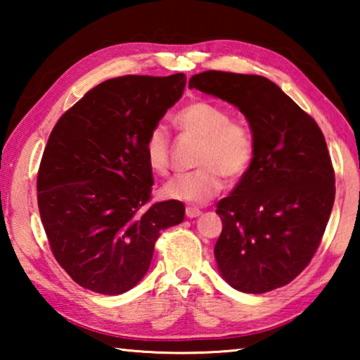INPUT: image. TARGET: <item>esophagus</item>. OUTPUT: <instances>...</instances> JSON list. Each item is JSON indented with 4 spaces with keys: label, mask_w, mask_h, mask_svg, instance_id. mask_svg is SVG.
<instances>
[{
    "label": "esophagus",
    "mask_w": 360,
    "mask_h": 360,
    "mask_svg": "<svg viewBox=\"0 0 360 360\" xmlns=\"http://www.w3.org/2000/svg\"><path fill=\"white\" fill-rule=\"evenodd\" d=\"M200 214H202V211H200L198 208H193V206H187V208H186V216H187L188 219L198 217Z\"/></svg>",
    "instance_id": "esophagus-1"
}]
</instances>
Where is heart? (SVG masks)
<instances>
[{"instance_id":"1","label":"heart","mask_w":360,"mask_h":360,"mask_svg":"<svg viewBox=\"0 0 360 360\" xmlns=\"http://www.w3.org/2000/svg\"><path fill=\"white\" fill-rule=\"evenodd\" d=\"M174 122L182 131L202 138L198 168L167 181L162 187L163 197L202 205L222 191L224 174L236 179L248 172L254 157V136L246 124L230 119L227 109L210 101H193L176 114ZM144 157L154 173L167 172L169 133L165 125L152 127L144 141Z\"/></svg>"}]
</instances>
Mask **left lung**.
<instances>
[{"label":"left lung","mask_w":360,"mask_h":360,"mask_svg":"<svg viewBox=\"0 0 360 360\" xmlns=\"http://www.w3.org/2000/svg\"><path fill=\"white\" fill-rule=\"evenodd\" d=\"M188 87L238 108L254 136L251 165L217 203L219 273L246 294L283 288L313 259L332 212L335 174L324 135L264 76L205 71Z\"/></svg>","instance_id":"obj_1"}]
</instances>
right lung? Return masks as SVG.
Here are the masks:
<instances>
[{"label": "right lung", "instance_id": "add662e5", "mask_svg": "<svg viewBox=\"0 0 360 360\" xmlns=\"http://www.w3.org/2000/svg\"><path fill=\"white\" fill-rule=\"evenodd\" d=\"M182 72L101 82L53 127L38 173L49 245L72 281L119 295L149 270L162 230L184 221L181 202L146 206L152 169L144 141L184 92Z\"/></svg>", "mask_w": 360, "mask_h": 360}]
</instances>
